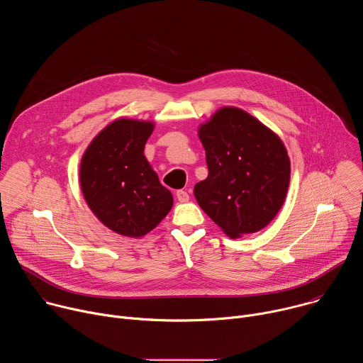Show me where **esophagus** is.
I'll list each match as a JSON object with an SVG mask.
<instances>
[{
    "mask_svg": "<svg viewBox=\"0 0 363 363\" xmlns=\"http://www.w3.org/2000/svg\"><path fill=\"white\" fill-rule=\"evenodd\" d=\"M177 199H178L179 202H188V201H189V195H188L186 191L179 189V191H177Z\"/></svg>",
    "mask_w": 363,
    "mask_h": 363,
    "instance_id": "esophagus-1",
    "label": "esophagus"
}]
</instances>
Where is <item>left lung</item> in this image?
I'll return each instance as SVG.
<instances>
[{
  "label": "left lung",
  "mask_w": 363,
  "mask_h": 363,
  "mask_svg": "<svg viewBox=\"0 0 363 363\" xmlns=\"http://www.w3.org/2000/svg\"><path fill=\"white\" fill-rule=\"evenodd\" d=\"M208 177L194 186L203 213L230 238L258 233L281 210L290 158L280 136L248 112L224 106L198 126Z\"/></svg>",
  "instance_id": "left-lung-1"
}]
</instances>
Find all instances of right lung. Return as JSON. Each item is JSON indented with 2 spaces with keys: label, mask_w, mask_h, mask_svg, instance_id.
I'll list each match as a JSON object with an SVG mask.
<instances>
[{
  "label": "right lung",
  "mask_w": 363,
  "mask_h": 363,
  "mask_svg": "<svg viewBox=\"0 0 363 363\" xmlns=\"http://www.w3.org/2000/svg\"><path fill=\"white\" fill-rule=\"evenodd\" d=\"M153 129L152 121L119 118L93 138L80 162V188L90 211L130 238L150 233L174 205L143 153Z\"/></svg>",
  "instance_id": "add662e5"
}]
</instances>
